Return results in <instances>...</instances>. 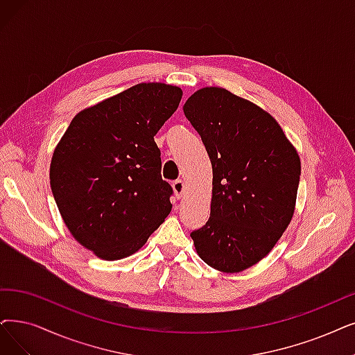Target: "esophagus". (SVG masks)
Wrapping results in <instances>:
<instances>
[{"instance_id":"34e87169","label":"esophagus","mask_w":355,"mask_h":355,"mask_svg":"<svg viewBox=\"0 0 355 355\" xmlns=\"http://www.w3.org/2000/svg\"><path fill=\"white\" fill-rule=\"evenodd\" d=\"M172 187H173V191H175V193H176L178 198H182L183 193H185V182H183L182 179L175 180Z\"/></svg>"}]
</instances>
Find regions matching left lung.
<instances>
[{
	"label": "left lung",
	"mask_w": 355,
	"mask_h": 355,
	"mask_svg": "<svg viewBox=\"0 0 355 355\" xmlns=\"http://www.w3.org/2000/svg\"><path fill=\"white\" fill-rule=\"evenodd\" d=\"M183 112L212 164L209 218L191 233L196 253L221 272L245 271L293 218L300 157L268 112L225 89L195 92Z\"/></svg>",
	"instance_id": "1"
}]
</instances>
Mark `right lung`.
Segmentation results:
<instances>
[{
    "label": "right lung",
    "mask_w": 355,
    "mask_h": 355,
    "mask_svg": "<svg viewBox=\"0 0 355 355\" xmlns=\"http://www.w3.org/2000/svg\"><path fill=\"white\" fill-rule=\"evenodd\" d=\"M182 94L170 84H137L77 113L56 146L55 202L69 233L96 257H130L172 211L154 135Z\"/></svg>",
    "instance_id": "right-lung-1"
}]
</instances>
